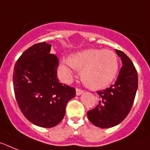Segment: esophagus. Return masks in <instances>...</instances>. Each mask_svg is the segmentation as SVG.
<instances>
[{"label": "esophagus", "instance_id": "34e87169", "mask_svg": "<svg viewBox=\"0 0 150 150\" xmlns=\"http://www.w3.org/2000/svg\"><path fill=\"white\" fill-rule=\"evenodd\" d=\"M83 93V91L81 89H80V88H76V95L77 96H80V95H81Z\"/></svg>", "mask_w": 150, "mask_h": 150}]
</instances>
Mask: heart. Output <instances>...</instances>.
Segmentation results:
<instances>
[{"label": "heart", "instance_id": "heart-1", "mask_svg": "<svg viewBox=\"0 0 150 150\" xmlns=\"http://www.w3.org/2000/svg\"><path fill=\"white\" fill-rule=\"evenodd\" d=\"M72 69L81 71V81L90 89H103L115 79L119 70V60L115 52L108 49L88 48L62 60L60 70L64 80L73 75Z\"/></svg>", "mask_w": 150, "mask_h": 150}]
</instances>
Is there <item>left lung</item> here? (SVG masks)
I'll return each instance as SVG.
<instances>
[{"mask_svg": "<svg viewBox=\"0 0 150 150\" xmlns=\"http://www.w3.org/2000/svg\"><path fill=\"white\" fill-rule=\"evenodd\" d=\"M122 66L115 84L98 92V105L87 112L88 119L99 128L117 126L129 113L138 88V74L134 64L124 52L115 49Z\"/></svg>", "mask_w": 150, "mask_h": 150, "instance_id": "8db88e82", "label": "left lung"}]
</instances>
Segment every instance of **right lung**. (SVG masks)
Returning <instances> with one entry per match:
<instances>
[{"label":"right lung","mask_w":150,"mask_h":150,"mask_svg":"<svg viewBox=\"0 0 150 150\" xmlns=\"http://www.w3.org/2000/svg\"><path fill=\"white\" fill-rule=\"evenodd\" d=\"M51 47L41 42L28 48L15 63L13 73L21 111L31 123L44 128L54 127L62 120L67 103L75 96L74 88L59 82L58 59L50 54Z\"/></svg>","instance_id":"add662e5"}]
</instances>
